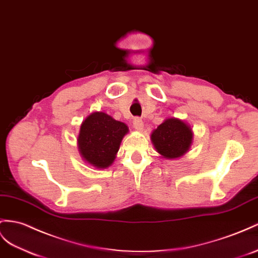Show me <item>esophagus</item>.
Returning a JSON list of instances; mask_svg holds the SVG:
<instances>
[{
    "instance_id": "esophagus-1",
    "label": "esophagus",
    "mask_w": 258,
    "mask_h": 258,
    "mask_svg": "<svg viewBox=\"0 0 258 258\" xmlns=\"http://www.w3.org/2000/svg\"><path fill=\"white\" fill-rule=\"evenodd\" d=\"M133 125L134 127L137 130V131H143V127H144V122L141 117H135L134 121H133Z\"/></svg>"
}]
</instances>
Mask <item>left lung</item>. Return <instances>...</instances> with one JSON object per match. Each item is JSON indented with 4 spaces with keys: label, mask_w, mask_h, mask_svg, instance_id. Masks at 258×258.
<instances>
[{
    "label": "left lung",
    "mask_w": 258,
    "mask_h": 258,
    "mask_svg": "<svg viewBox=\"0 0 258 258\" xmlns=\"http://www.w3.org/2000/svg\"><path fill=\"white\" fill-rule=\"evenodd\" d=\"M192 131L177 118H168L151 134L158 153L168 159H174L184 155L192 143Z\"/></svg>",
    "instance_id": "8db88e82"
}]
</instances>
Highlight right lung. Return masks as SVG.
<instances>
[{
    "mask_svg": "<svg viewBox=\"0 0 258 258\" xmlns=\"http://www.w3.org/2000/svg\"><path fill=\"white\" fill-rule=\"evenodd\" d=\"M127 126L103 112H95L83 122L78 136L84 159L97 168H107L113 162Z\"/></svg>",
    "mask_w": 258,
    "mask_h": 258,
    "instance_id": "right-lung-1",
    "label": "right lung"
}]
</instances>
